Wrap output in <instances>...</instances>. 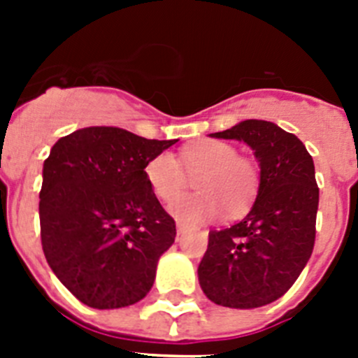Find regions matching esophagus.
<instances>
[{
  "label": "esophagus",
  "instance_id": "obj_1",
  "mask_svg": "<svg viewBox=\"0 0 358 358\" xmlns=\"http://www.w3.org/2000/svg\"><path fill=\"white\" fill-rule=\"evenodd\" d=\"M186 229H188V226H186L185 222H181V220H177V233H179V235H182Z\"/></svg>",
  "mask_w": 358,
  "mask_h": 358
}]
</instances>
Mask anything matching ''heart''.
Wrapping results in <instances>:
<instances>
[{
	"mask_svg": "<svg viewBox=\"0 0 358 358\" xmlns=\"http://www.w3.org/2000/svg\"><path fill=\"white\" fill-rule=\"evenodd\" d=\"M197 175L194 184L201 192L174 199L187 184V173ZM152 194L169 202V211L188 222L211 220L226 213L240 215L255 201L260 188V170L255 161L238 156L235 145L220 140H202L182 150L181 163L172 152H161L145 166Z\"/></svg>",
	"mask_w": 358,
	"mask_h": 358,
	"instance_id": "1",
	"label": "heart"
}]
</instances>
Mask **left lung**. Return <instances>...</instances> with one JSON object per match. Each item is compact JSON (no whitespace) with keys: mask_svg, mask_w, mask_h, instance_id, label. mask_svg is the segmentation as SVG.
I'll list each match as a JSON object with an SVG mask.
<instances>
[{"mask_svg":"<svg viewBox=\"0 0 358 358\" xmlns=\"http://www.w3.org/2000/svg\"><path fill=\"white\" fill-rule=\"evenodd\" d=\"M210 136L252 148L260 188L240 222L210 231L199 283L215 305L265 306L294 285L314 249L319 206L314 159L297 136L265 120H243Z\"/></svg>","mask_w":358,"mask_h":358,"instance_id":"left-lung-1","label":"left lung"}]
</instances>
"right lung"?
I'll return each instance as SVG.
<instances>
[{"label":"right lung","instance_id":"obj_1","mask_svg":"<svg viewBox=\"0 0 358 358\" xmlns=\"http://www.w3.org/2000/svg\"><path fill=\"white\" fill-rule=\"evenodd\" d=\"M177 140H147L118 127L64 136L43 164L41 240L62 285L91 308L143 299L176 222L145 177L154 156Z\"/></svg>","mask_w":358,"mask_h":358}]
</instances>
